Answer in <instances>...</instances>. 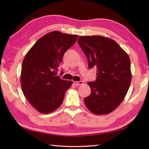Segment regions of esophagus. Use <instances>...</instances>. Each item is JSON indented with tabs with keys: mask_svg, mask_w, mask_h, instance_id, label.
Wrapping results in <instances>:
<instances>
[{
	"mask_svg": "<svg viewBox=\"0 0 149 149\" xmlns=\"http://www.w3.org/2000/svg\"><path fill=\"white\" fill-rule=\"evenodd\" d=\"M74 84L76 85L77 86H80V85L83 84L84 82L83 81H74Z\"/></svg>",
	"mask_w": 149,
	"mask_h": 149,
	"instance_id": "34e87169",
	"label": "esophagus"
}]
</instances>
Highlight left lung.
Here are the masks:
<instances>
[{
    "label": "left lung",
    "mask_w": 149,
    "mask_h": 149,
    "mask_svg": "<svg viewBox=\"0 0 149 149\" xmlns=\"http://www.w3.org/2000/svg\"><path fill=\"white\" fill-rule=\"evenodd\" d=\"M78 43L86 55L88 67L97 68V79L88 82L91 93L84 104L91 112L106 115L118 107L131 82V61L115 41L101 36H79Z\"/></svg>",
    "instance_id": "8db88e82"
}]
</instances>
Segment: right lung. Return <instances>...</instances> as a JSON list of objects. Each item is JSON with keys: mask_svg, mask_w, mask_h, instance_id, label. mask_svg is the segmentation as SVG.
<instances>
[{"mask_svg": "<svg viewBox=\"0 0 149 149\" xmlns=\"http://www.w3.org/2000/svg\"><path fill=\"white\" fill-rule=\"evenodd\" d=\"M77 35L52 31L34 43L22 65L21 86L34 109L47 114L61 105L71 81L56 75L63 55L76 42Z\"/></svg>", "mask_w": 149, "mask_h": 149, "instance_id": "obj_1", "label": "right lung"}]
</instances>
